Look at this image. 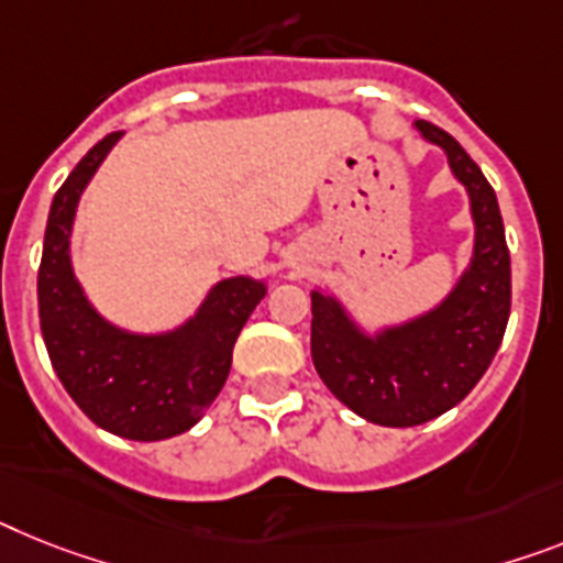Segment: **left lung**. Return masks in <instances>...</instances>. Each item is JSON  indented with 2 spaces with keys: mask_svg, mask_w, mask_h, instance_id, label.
I'll use <instances>...</instances> for the list:
<instances>
[{
  "mask_svg": "<svg viewBox=\"0 0 563 563\" xmlns=\"http://www.w3.org/2000/svg\"><path fill=\"white\" fill-rule=\"evenodd\" d=\"M470 197L472 257L446 297L406 320L366 329L340 297L311 289V361L334 398L377 427H418L475 389L509 320V249L498 200L455 136L418 120Z\"/></svg>",
  "mask_w": 563,
  "mask_h": 563,
  "instance_id": "obj_1",
  "label": "left lung"
}]
</instances>
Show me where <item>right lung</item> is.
Instances as JSON below:
<instances>
[{"mask_svg": "<svg viewBox=\"0 0 563 563\" xmlns=\"http://www.w3.org/2000/svg\"><path fill=\"white\" fill-rule=\"evenodd\" d=\"M120 136L99 140L54 194L36 280L40 325L56 377L99 429L129 441H165L188 432L214 404L240 329L266 297L268 280L223 277L191 318L165 332H131L102 318L74 274L70 234L79 197Z\"/></svg>", "mask_w": 563, "mask_h": 563, "instance_id": "add662e5", "label": "right lung"}]
</instances>
